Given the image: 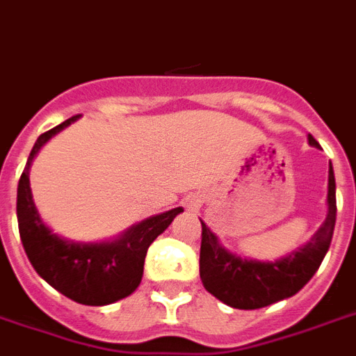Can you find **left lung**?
I'll return each mask as SVG.
<instances>
[{
	"label": "left lung",
	"instance_id": "1",
	"mask_svg": "<svg viewBox=\"0 0 356 356\" xmlns=\"http://www.w3.org/2000/svg\"><path fill=\"white\" fill-rule=\"evenodd\" d=\"M311 146L320 149L313 135H307ZM337 221V184L333 166L329 163L327 216L322 227L307 243L274 261L245 258L230 252L216 234L203 225L199 274L208 293L234 309H261L280 300L291 298L313 278L325 258Z\"/></svg>",
	"mask_w": 356,
	"mask_h": 356
}]
</instances>
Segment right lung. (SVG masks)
<instances>
[{
    "label": "right lung",
    "instance_id": "obj_1",
    "mask_svg": "<svg viewBox=\"0 0 356 356\" xmlns=\"http://www.w3.org/2000/svg\"><path fill=\"white\" fill-rule=\"evenodd\" d=\"M78 118L80 115L67 118L38 137L19 177L16 213L19 238L34 270L63 296L82 305L100 307L126 298L140 285L149 245L170 227L183 208L152 216L117 238L102 241H74L53 232L34 204L29 173L40 149Z\"/></svg>",
    "mask_w": 356,
    "mask_h": 356
}]
</instances>
